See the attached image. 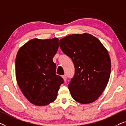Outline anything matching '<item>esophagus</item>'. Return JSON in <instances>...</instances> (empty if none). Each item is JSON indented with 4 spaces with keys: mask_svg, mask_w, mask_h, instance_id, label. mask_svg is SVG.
<instances>
[{
    "mask_svg": "<svg viewBox=\"0 0 126 126\" xmlns=\"http://www.w3.org/2000/svg\"><path fill=\"white\" fill-rule=\"evenodd\" d=\"M62 78H63V80H64V82H66V80H67V76H66V75H63V76H62Z\"/></svg>",
    "mask_w": 126,
    "mask_h": 126,
    "instance_id": "obj_1",
    "label": "esophagus"
}]
</instances>
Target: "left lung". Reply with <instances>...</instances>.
I'll return each instance as SVG.
<instances>
[{
  "label": "left lung",
  "mask_w": 126,
  "mask_h": 126,
  "mask_svg": "<svg viewBox=\"0 0 126 126\" xmlns=\"http://www.w3.org/2000/svg\"><path fill=\"white\" fill-rule=\"evenodd\" d=\"M59 44L74 64V77L68 85L73 98L82 104L95 101L110 79L111 62L107 49L98 38L86 33L64 37Z\"/></svg>",
  "instance_id": "1"
}]
</instances>
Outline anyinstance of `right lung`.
<instances>
[{"mask_svg":"<svg viewBox=\"0 0 126 126\" xmlns=\"http://www.w3.org/2000/svg\"><path fill=\"white\" fill-rule=\"evenodd\" d=\"M59 46L58 38H33L23 45L16 54V82L28 101L37 106L54 101L64 82L56 74V64L52 60Z\"/></svg>","mask_w":126,"mask_h":126,"instance_id":"obj_1","label":"right lung"}]
</instances>
